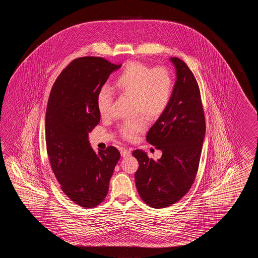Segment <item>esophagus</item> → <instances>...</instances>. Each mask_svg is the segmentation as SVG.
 <instances>
[{
	"instance_id": "1",
	"label": "esophagus",
	"mask_w": 258,
	"mask_h": 258,
	"mask_svg": "<svg viewBox=\"0 0 258 258\" xmlns=\"http://www.w3.org/2000/svg\"><path fill=\"white\" fill-rule=\"evenodd\" d=\"M121 157L123 158H126L128 156L131 155V150L130 149H125V148H122L121 150Z\"/></svg>"
}]
</instances>
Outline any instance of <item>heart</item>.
Returning a JSON list of instances; mask_svg holds the SVG:
<instances>
[{
    "instance_id": "obj_1",
    "label": "heart",
    "mask_w": 258,
    "mask_h": 258,
    "mask_svg": "<svg viewBox=\"0 0 258 258\" xmlns=\"http://www.w3.org/2000/svg\"><path fill=\"white\" fill-rule=\"evenodd\" d=\"M113 89L121 96L131 97L135 114H143L149 120H155L169 107L173 92V79L165 67L152 68L141 61H131L113 80ZM113 93L110 88L102 87L99 89L96 102L101 117L110 114ZM143 115L121 123L119 127L121 137L133 140L137 134L144 131L147 119Z\"/></svg>"
}]
</instances>
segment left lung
<instances>
[{
	"instance_id": "8db88e82",
	"label": "left lung",
	"mask_w": 258,
	"mask_h": 258,
	"mask_svg": "<svg viewBox=\"0 0 258 258\" xmlns=\"http://www.w3.org/2000/svg\"><path fill=\"white\" fill-rule=\"evenodd\" d=\"M176 80L170 104L147 134V141L162 151L149 159L137 149L139 168L135 174L137 192L154 209H164L186 195L196 179L201 157L206 121L198 81L186 63L170 58Z\"/></svg>"
}]
</instances>
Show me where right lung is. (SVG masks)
I'll use <instances>...</instances> for the list:
<instances>
[{"label": "right lung", "mask_w": 258, "mask_h": 258, "mask_svg": "<svg viewBox=\"0 0 258 258\" xmlns=\"http://www.w3.org/2000/svg\"><path fill=\"white\" fill-rule=\"evenodd\" d=\"M121 66L102 57L77 58L61 71L49 93L45 137L50 166L62 192L85 209L104 200L121 158L112 146L95 152L88 140L100 121L97 94Z\"/></svg>", "instance_id": "add662e5"}]
</instances>
